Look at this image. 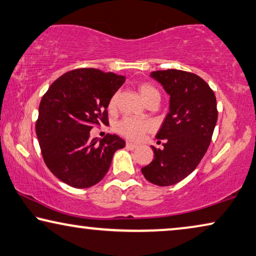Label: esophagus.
Here are the masks:
<instances>
[{"label": "esophagus", "instance_id": "1", "mask_svg": "<svg viewBox=\"0 0 256 256\" xmlns=\"http://www.w3.org/2000/svg\"><path fill=\"white\" fill-rule=\"evenodd\" d=\"M126 146H127V149H129V150H135L136 148H138V146H137V144L132 143V142L126 143Z\"/></svg>", "mask_w": 256, "mask_h": 256}]
</instances>
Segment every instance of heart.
<instances>
[{"label":"heart","mask_w":256,"mask_h":256,"mask_svg":"<svg viewBox=\"0 0 256 256\" xmlns=\"http://www.w3.org/2000/svg\"><path fill=\"white\" fill-rule=\"evenodd\" d=\"M138 92L140 97L146 102H148L150 99L159 96V92L154 85L149 83H143L138 86ZM116 94H113L108 102V108L114 110L116 105ZM152 129V124L150 121L144 119H132V118H126L122 119L116 124V130L120 132L121 135L127 137L129 140H138L143 137L146 132H150Z\"/></svg>","instance_id":"b5f03b06"}]
</instances>
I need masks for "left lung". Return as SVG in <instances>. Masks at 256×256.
<instances>
[{"label":"left lung","instance_id":"1","mask_svg":"<svg viewBox=\"0 0 256 256\" xmlns=\"http://www.w3.org/2000/svg\"><path fill=\"white\" fill-rule=\"evenodd\" d=\"M150 76L170 96V112L156 135L164 140V149L151 146L154 160L140 171L151 184L172 186L190 176L208 150L218 116L216 97L195 74L168 69Z\"/></svg>","mask_w":256,"mask_h":256}]
</instances>
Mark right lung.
<instances>
[{
  "mask_svg": "<svg viewBox=\"0 0 256 256\" xmlns=\"http://www.w3.org/2000/svg\"><path fill=\"white\" fill-rule=\"evenodd\" d=\"M124 80L113 72L80 68L58 77L44 94L36 137L47 168L69 186H94L108 171L114 152L124 148L118 135L90 138L94 124H108V102Z\"/></svg>",
  "mask_w": 256,
  "mask_h": 256,
  "instance_id": "add662e5",
  "label": "right lung"
}]
</instances>
